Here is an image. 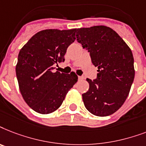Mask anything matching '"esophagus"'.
<instances>
[{
    "mask_svg": "<svg viewBox=\"0 0 146 146\" xmlns=\"http://www.w3.org/2000/svg\"><path fill=\"white\" fill-rule=\"evenodd\" d=\"M78 80H84V77H82V76H78Z\"/></svg>",
    "mask_w": 146,
    "mask_h": 146,
    "instance_id": "obj_1",
    "label": "esophagus"
}]
</instances>
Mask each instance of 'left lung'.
Wrapping results in <instances>:
<instances>
[{"mask_svg": "<svg viewBox=\"0 0 146 146\" xmlns=\"http://www.w3.org/2000/svg\"><path fill=\"white\" fill-rule=\"evenodd\" d=\"M76 37L98 68L96 79L87 78L90 87L82 94L84 104L96 116L112 115L124 103L133 82L132 51L117 32L104 25L77 29Z\"/></svg>", "mask_w": 146, "mask_h": 146, "instance_id": "1", "label": "left lung"}]
</instances>
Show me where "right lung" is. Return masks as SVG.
I'll return each instance as SVG.
<instances>
[{"instance_id": "obj_1", "label": "right lung", "mask_w": 146, "mask_h": 146, "mask_svg": "<svg viewBox=\"0 0 146 146\" xmlns=\"http://www.w3.org/2000/svg\"><path fill=\"white\" fill-rule=\"evenodd\" d=\"M76 29H46L35 35L20 50L16 66L21 94L36 112L46 115L58 109L78 81L74 72H53V65L64 62L67 48L76 39Z\"/></svg>"}]
</instances>
